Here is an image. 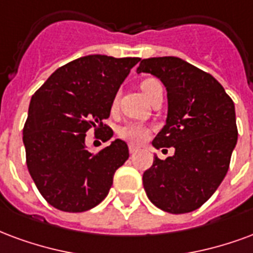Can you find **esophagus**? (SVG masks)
Instances as JSON below:
<instances>
[{"label": "esophagus", "mask_w": 253, "mask_h": 253, "mask_svg": "<svg viewBox=\"0 0 253 253\" xmlns=\"http://www.w3.org/2000/svg\"><path fill=\"white\" fill-rule=\"evenodd\" d=\"M128 151H130V154H134V153L138 151V147L134 145H128Z\"/></svg>", "instance_id": "1"}]
</instances>
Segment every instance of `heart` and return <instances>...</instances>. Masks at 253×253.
<instances>
[{"mask_svg": "<svg viewBox=\"0 0 253 253\" xmlns=\"http://www.w3.org/2000/svg\"><path fill=\"white\" fill-rule=\"evenodd\" d=\"M158 87H162V84L158 79H154V78H150V79H146L142 82L141 88L145 93V96L147 99H150V96L154 93V91ZM118 103V96L114 98L112 100V107H115ZM118 135L121 136L122 139H126L128 142H132V143H141L147 138L149 135V128L142 125V123H138V122H128L126 125H123L122 127H119L118 130Z\"/></svg>", "mask_w": 253, "mask_h": 253, "instance_id": "1", "label": "heart"}]
</instances>
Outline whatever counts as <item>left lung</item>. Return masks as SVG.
<instances>
[{
	"instance_id": "8db88e82",
	"label": "left lung",
	"mask_w": 253,
	"mask_h": 253,
	"mask_svg": "<svg viewBox=\"0 0 253 253\" xmlns=\"http://www.w3.org/2000/svg\"><path fill=\"white\" fill-rule=\"evenodd\" d=\"M136 72L154 75L166 87V125L153 146L175 150L166 160L155 155L142 178L146 194L165 212H193L216 192L229 169L237 142L233 100L212 75L179 57L143 59Z\"/></svg>"
}]
</instances>
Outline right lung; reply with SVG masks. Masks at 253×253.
Wrapping results in <instances>:
<instances>
[{
    "label": "right lung",
    "mask_w": 253,
    "mask_h": 253,
    "mask_svg": "<svg viewBox=\"0 0 253 253\" xmlns=\"http://www.w3.org/2000/svg\"><path fill=\"white\" fill-rule=\"evenodd\" d=\"M139 57L89 55L50 75L32 96L22 131L27 165L41 196L63 212H85L106 198L114 174L128 158L126 142L115 139L93 154L85 132L112 130V100Z\"/></svg>",
    "instance_id": "right-lung-1"
}]
</instances>
